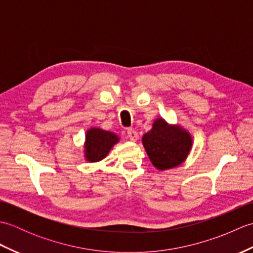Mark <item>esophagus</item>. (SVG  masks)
Instances as JSON below:
<instances>
[{
	"label": "esophagus",
	"mask_w": 253,
	"mask_h": 253,
	"mask_svg": "<svg viewBox=\"0 0 253 253\" xmlns=\"http://www.w3.org/2000/svg\"><path fill=\"white\" fill-rule=\"evenodd\" d=\"M127 137L129 139L130 141H136L138 139V133L135 129H127Z\"/></svg>",
	"instance_id": "1"
}]
</instances>
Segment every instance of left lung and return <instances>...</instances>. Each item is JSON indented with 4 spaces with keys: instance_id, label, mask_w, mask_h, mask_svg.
<instances>
[{
    "instance_id": "8db88e82",
    "label": "left lung",
    "mask_w": 253,
    "mask_h": 253,
    "mask_svg": "<svg viewBox=\"0 0 253 253\" xmlns=\"http://www.w3.org/2000/svg\"><path fill=\"white\" fill-rule=\"evenodd\" d=\"M142 143L152 164L159 169H169L184 162L191 149V137L178 126H169L157 120L152 129L142 137Z\"/></svg>"
}]
</instances>
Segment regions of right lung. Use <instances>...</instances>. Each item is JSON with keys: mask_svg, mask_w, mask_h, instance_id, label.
Returning <instances> with one entry per match:
<instances>
[{"mask_svg": "<svg viewBox=\"0 0 253 253\" xmlns=\"http://www.w3.org/2000/svg\"><path fill=\"white\" fill-rule=\"evenodd\" d=\"M117 141L118 138L114 133L92 128L87 131L85 158L90 162H98L106 157L111 148Z\"/></svg>", "mask_w": 253, "mask_h": 253, "instance_id": "1", "label": "right lung"}]
</instances>
